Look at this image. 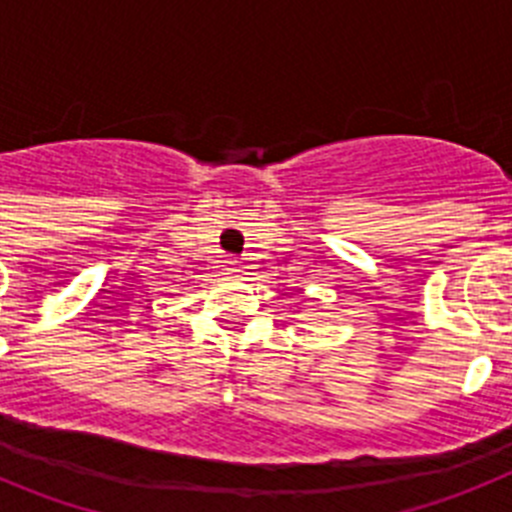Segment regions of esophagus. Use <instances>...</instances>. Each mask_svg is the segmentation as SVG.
Here are the masks:
<instances>
[{
	"label": "esophagus",
	"instance_id": "34e87169",
	"mask_svg": "<svg viewBox=\"0 0 512 512\" xmlns=\"http://www.w3.org/2000/svg\"><path fill=\"white\" fill-rule=\"evenodd\" d=\"M228 269L233 271V274H238V271H241V266H238V261H230V264H228Z\"/></svg>",
	"mask_w": 512,
	"mask_h": 512
}]
</instances>
